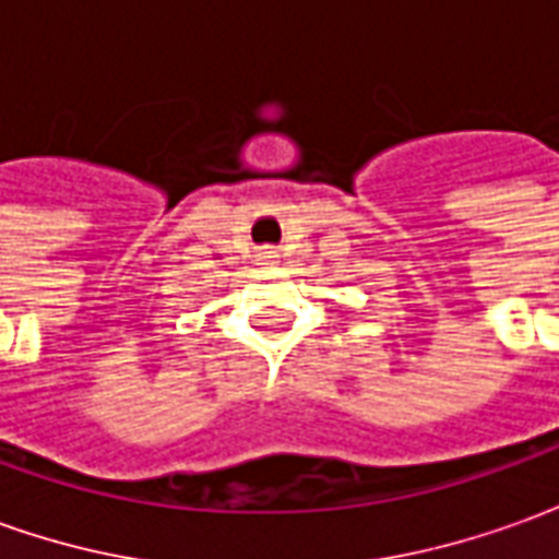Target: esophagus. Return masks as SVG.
I'll use <instances>...</instances> for the list:
<instances>
[{
  "label": "esophagus",
  "mask_w": 559,
  "mask_h": 559,
  "mask_svg": "<svg viewBox=\"0 0 559 559\" xmlns=\"http://www.w3.org/2000/svg\"><path fill=\"white\" fill-rule=\"evenodd\" d=\"M263 257H275V254H272V251H263Z\"/></svg>",
  "instance_id": "34e87169"
}]
</instances>
